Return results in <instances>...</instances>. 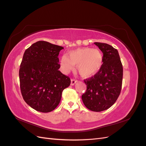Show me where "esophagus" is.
Returning <instances> with one entry per match:
<instances>
[{
    "label": "esophagus",
    "mask_w": 146,
    "mask_h": 146,
    "mask_svg": "<svg viewBox=\"0 0 146 146\" xmlns=\"http://www.w3.org/2000/svg\"><path fill=\"white\" fill-rule=\"evenodd\" d=\"M77 80H75V79H71V80H70V85H72V86H73V85H74L75 84H76V83H77Z\"/></svg>",
    "instance_id": "1"
}]
</instances>
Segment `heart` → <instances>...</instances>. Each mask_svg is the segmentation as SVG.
I'll return each mask as SVG.
<instances>
[{"instance_id": "obj_1", "label": "heart", "mask_w": 146, "mask_h": 146, "mask_svg": "<svg viewBox=\"0 0 146 146\" xmlns=\"http://www.w3.org/2000/svg\"><path fill=\"white\" fill-rule=\"evenodd\" d=\"M60 63L64 72L72 70L76 66L82 77H89L99 71L103 63V55L96 48H78L69 52L68 57L62 56Z\"/></svg>"}]
</instances>
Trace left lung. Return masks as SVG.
Wrapping results in <instances>:
<instances>
[{"instance_id": "obj_1", "label": "left lung", "mask_w": 146, "mask_h": 146, "mask_svg": "<svg viewBox=\"0 0 146 146\" xmlns=\"http://www.w3.org/2000/svg\"><path fill=\"white\" fill-rule=\"evenodd\" d=\"M103 53V64L93 77L84 80L87 85L82 96L85 107L99 112L115 103L122 88L123 68L118 51L108 44L94 42Z\"/></svg>"}]
</instances>
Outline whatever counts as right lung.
<instances>
[{
    "instance_id": "obj_1",
    "label": "right lung",
    "mask_w": 146,
    "mask_h": 146,
    "mask_svg": "<svg viewBox=\"0 0 146 146\" xmlns=\"http://www.w3.org/2000/svg\"><path fill=\"white\" fill-rule=\"evenodd\" d=\"M63 47L44 41L26 49L19 76L25 102L38 111H53L60 104L63 91L70 84L69 77L60 70L58 55Z\"/></svg>"
}]
</instances>
